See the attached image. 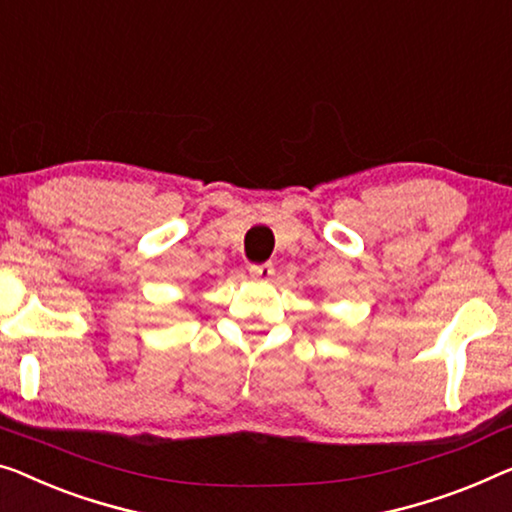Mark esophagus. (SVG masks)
Masks as SVG:
<instances>
[{
    "label": "esophagus",
    "mask_w": 512,
    "mask_h": 512,
    "mask_svg": "<svg viewBox=\"0 0 512 512\" xmlns=\"http://www.w3.org/2000/svg\"><path fill=\"white\" fill-rule=\"evenodd\" d=\"M250 276L255 280H269L273 276V264L271 262H264V264H250L248 266Z\"/></svg>",
    "instance_id": "34e87169"
}]
</instances>
